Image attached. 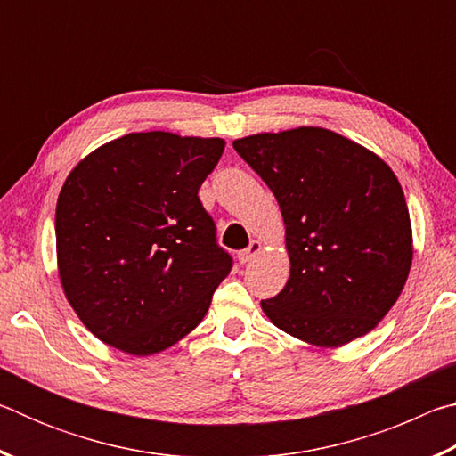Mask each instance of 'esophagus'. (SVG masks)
Wrapping results in <instances>:
<instances>
[{
  "instance_id": "1",
  "label": "esophagus",
  "mask_w": 456,
  "mask_h": 456,
  "mask_svg": "<svg viewBox=\"0 0 456 456\" xmlns=\"http://www.w3.org/2000/svg\"><path fill=\"white\" fill-rule=\"evenodd\" d=\"M261 245L259 241H251V245L247 247V249H243V251H239L237 253V259H239V264H249L251 259H256L259 253H261Z\"/></svg>"
}]
</instances>
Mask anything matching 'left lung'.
<instances>
[{
    "label": "left lung",
    "mask_w": 456,
    "mask_h": 456,
    "mask_svg": "<svg viewBox=\"0 0 456 456\" xmlns=\"http://www.w3.org/2000/svg\"><path fill=\"white\" fill-rule=\"evenodd\" d=\"M277 199L289 280L261 302L273 326L339 348L378 326L404 289L412 225L392 168L334 130L299 126L233 141Z\"/></svg>",
    "instance_id": "left-lung-1"
}]
</instances>
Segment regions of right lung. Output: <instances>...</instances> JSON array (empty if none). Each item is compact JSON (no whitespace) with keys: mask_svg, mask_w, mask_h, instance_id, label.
Listing matches in <instances>:
<instances>
[{"mask_svg":"<svg viewBox=\"0 0 456 456\" xmlns=\"http://www.w3.org/2000/svg\"><path fill=\"white\" fill-rule=\"evenodd\" d=\"M223 149V138L130 133L68 175L56 205L58 275L104 344L152 356L205 318L233 265L197 197Z\"/></svg>","mask_w":456,"mask_h":456,"instance_id":"1","label":"right lung"}]
</instances>
